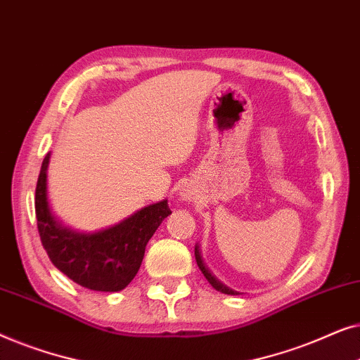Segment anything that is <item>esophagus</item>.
<instances>
[{
	"mask_svg": "<svg viewBox=\"0 0 360 360\" xmlns=\"http://www.w3.org/2000/svg\"><path fill=\"white\" fill-rule=\"evenodd\" d=\"M180 198H184V200H191V191L188 190V188H181L180 190Z\"/></svg>",
	"mask_w": 360,
	"mask_h": 360,
	"instance_id": "obj_1",
	"label": "esophagus"
}]
</instances>
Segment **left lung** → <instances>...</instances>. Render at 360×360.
<instances>
[{"label": "left lung", "instance_id": "obj_1", "mask_svg": "<svg viewBox=\"0 0 360 360\" xmlns=\"http://www.w3.org/2000/svg\"><path fill=\"white\" fill-rule=\"evenodd\" d=\"M195 259H196V264H198V267L201 272H203V275L206 277V280L211 283V287H213L214 290H218V292L221 293H226V295H238V292H234V290H231L229 287H226L224 283H221L218 278L214 277V275H211V272L208 270V267H206L203 259H201V252H200V248L198 244L195 245Z\"/></svg>", "mask_w": 360, "mask_h": 360}]
</instances>
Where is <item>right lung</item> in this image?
I'll return each instance as SVG.
<instances>
[{
    "label": "right lung",
    "mask_w": 360,
    "mask_h": 360,
    "mask_svg": "<svg viewBox=\"0 0 360 360\" xmlns=\"http://www.w3.org/2000/svg\"><path fill=\"white\" fill-rule=\"evenodd\" d=\"M44 157L36 186V218L42 245L52 264L73 282L95 292H120L139 270L146 245L172 211L167 200L144 206L129 218L95 233H80L58 223L47 201Z\"/></svg>",
    "instance_id": "obj_1"
}]
</instances>
